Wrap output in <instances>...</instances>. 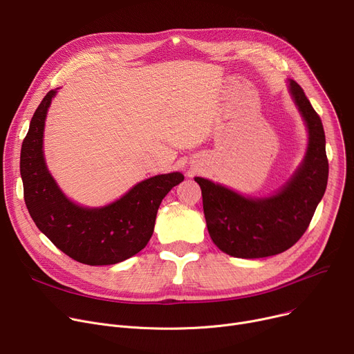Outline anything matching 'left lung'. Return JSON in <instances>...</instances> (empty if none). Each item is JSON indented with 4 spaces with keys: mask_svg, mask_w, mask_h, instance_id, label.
I'll use <instances>...</instances> for the list:
<instances>
[{
    "mask_svg": "<svg viewBox=\"0 0 354 354\" xmlns=\"http://www.w3.org/2000/svg\"><path fill=\"white\" fill-rule=\"evenodd\" d=\"M289 85L309 129V147L301 167L276 195L245 198L225 186L195 178L202 189L210 238L222 252L234 257H266L292 248L309 227L326 191L328 162L322 120L301 86L292 80Z\"/></svg>",
    "mask_w": 354,
    "mask_h": 354,
    "instance_id": "8db88e82",
    "label": "left lung"
}]
</instances>
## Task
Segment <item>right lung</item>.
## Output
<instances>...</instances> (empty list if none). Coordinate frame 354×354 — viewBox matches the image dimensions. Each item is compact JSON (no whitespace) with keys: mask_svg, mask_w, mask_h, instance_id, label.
I'll use <instances>...</instances> for the list:
<instances>
[{"mask_svg":"<svg viewBox=\"0 0 354 354\" xmlns=\"http://www.w3.org/2000/svg\"><path fill=\"white\" fill-rule=\"evenodd\" d=\"M55 93L51 89L41 101L22 140L24 201L37 227L74 261L89 266L120 263L148 245L162 199L183 180V175L174 172L139 182L120 201L101 209L68 201L42 155L45 116Z\"/></svg>","mask_w":354,"mask_h":354,"instance_id":"obj_1","label":"right lung"}]
</instances>
